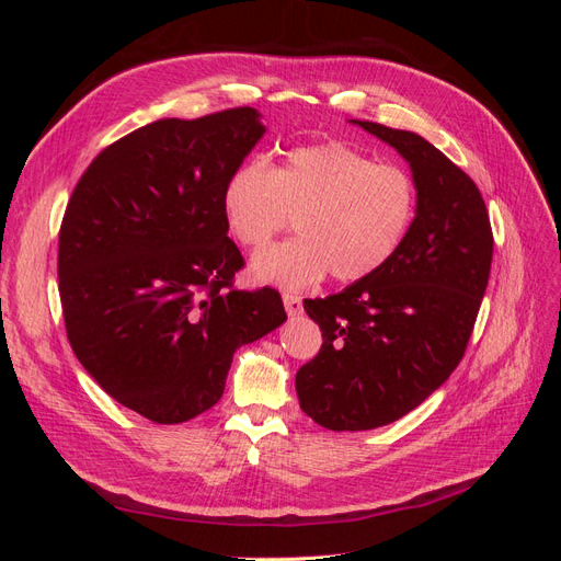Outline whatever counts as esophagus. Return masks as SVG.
Returning <instances> with one entry per match:
<instances>
[{"mask_svg":"<svg viewBox=\"0 0 561 561\" xmlns=\"http://www.w3.org/2000/svg\"><path fill=\"white\" fill-rule=\"evenodd\" d=\"M283 304H285V311H287V316H299V313L304 311L301 297H297V295L285 293V295H283Z\"/></svg>","mask_w":561,"mask_h":561,"instance_id":"obj_1","label":"esophagus"}]
</instances>
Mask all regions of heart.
Here are the masks:
<instances>
[{
  "label": "heart",
  "mask_w": 561,
  "mask_h": 561,
  "mask_svg": "<svg viewBox=\"0 0 561 561\" xmlns=\"http://www.w3.org/2000/svg\"><path fill=\"white\" fill-rule=\"evenodd\" d=\"M222 213L231 236L248 250H264L290 227L297 239L262 252L254 276L285 290H301L328 274L353 283L393 257L416 213V186L400 165L375 163L344 142L285 151L268 168L245 159L222 184Z\"/></svg>",
  "instance_id": "b5f03b06"
}]
</instances>
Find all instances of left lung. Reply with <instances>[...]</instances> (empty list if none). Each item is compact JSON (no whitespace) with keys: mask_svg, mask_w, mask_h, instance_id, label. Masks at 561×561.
I'll return each instance as SVG.
<instances>
[{"mask_svg":"<svg viewBox=\"0 0 561 561\" xmlns=\"http://www.w3.org/2000/svg\"><path fill=\"white\" fill-rule=\"evenodd\" d=\"M398 149L416 186V217L375 274L304 299L322 346L297 371L299 407L330 431H371L410 414L461 363L489 283L494 233L484 198L421 135L355 122Z\"/></svg>","mask_w":561,"mask_h":561,"instance_id":"obj_1","label":"left lung"}]
</instances>
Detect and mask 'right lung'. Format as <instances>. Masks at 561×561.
<instances>
[{
  "label": "right lung",
  "instance_id": "right-lung-1",
  "mask_svg": "<svg viewBox=\"0 0 561 561\" xmlns=\"http://www.w3.org/2000/svg\"><path fill=\"white\" fill-rule=\"evenodd\" d=\"M262 135L252 107L159 118L100 151L65 208L67 339L107 396L154 423L210 410L236 348L287 318L274 287H233L245 262L219 201Z\"/></svg>",
  "mask_w": 561,
  "mask_h": 561
}]
</instances>
